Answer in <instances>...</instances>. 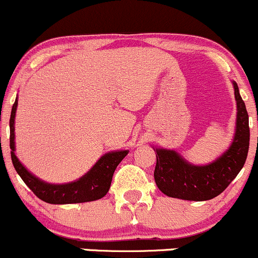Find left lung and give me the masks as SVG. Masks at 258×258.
Masks as SVG:
<instances>
[{"mask_svg":"<svg viewBox=\"0 0 258 258\" xmlns=\"http://www.w3.org/2000/svg\"><path fill=\"white\" fill-rule=\"evenodd\" d=\"M236 101V126L233 143L221 157L206 166H194L174 150L156 149L155 181L158 189L169 198L206 201L228 187L244 167L250 145L248 114L233 82Z\"/></svg>","mask_w":258,"mask_h":258,"instance_id":"1","label":"left lung"}]
</instances>
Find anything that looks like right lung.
I'll return each mask as SVG.
<instances>
[{
	"mask_svg": "<svg viewBox=\"0 0 258 258\" xmlns=\"http://www.w3.org/2000/svg\"><path fill=\"white\" fill-rule=\"evenodd\" d=\"M18 98L13 103L12 112L10 119V147L11 157H12L13 166L16 168L20 178L23 179L29 189L42 201L52 205H64V204H80V202L95 201L106 195L108 192L112 183V176L120 161L128 155V150L123 151H111L98 160L95 166L79 178L78 180L67 184H48L36 178L20 163L16 156V143H14V118H16Z\"/></svg>",
	"mask_w": 258,
	"mask_h": 258,
	"instance_id": "add662e5",
	"label": "right lung"
}]
</instances>
